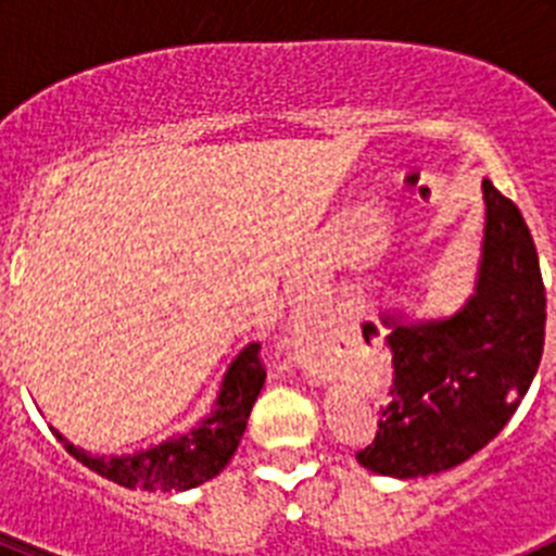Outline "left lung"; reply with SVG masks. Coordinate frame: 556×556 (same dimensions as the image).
I'll list each match as a JSON object with an SVG mask.
<instances>
[{"instance_id":"left-lung-1","label":"left lung","mask_w":556,"mask_h":556,"mask_svg":"<svg viewBox=\"0 0 556 556\" xmlns=\"http://www.w3.org/2000/svg\"><path fill=\"white\" fill-rule=\"evenodd\" d=\"M488 223L476 294L451 320L395 323L390 404L372 443L356 454L367 470L397 479L462 465L509 424L538 372L546 339V287L518 205L488 178Z\"/></svg>"}]
</instances>
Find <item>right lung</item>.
I'll return each mask as SVG.
<instances>
[{
	"mask_svg": "<svg viewBox=\"0 0 556 556\" xmlns=\"http://www.w3.org/2000/svg\"><path fill=\"white\" fill-rule=\"evenodd\" d=\"M264 378H267V367L262 362V345L253 342L236 356L223 381L214 412L205 417L198 429L132 456H111V459H105V456H94L83 448H75L58 431L55 437L77 462H83L94 473L116 481L122 488L152 490V493L155 490L169 493V490L198 488L203 481L214 479L230 462L236 445H239L244 429H248L250 409H253L255 397L262 392Z\"/></svg>",
	"mask_w": 556,
	"mask_h": 556,
	"instance_id": "1",
	"label": "right lung"
}]
</instances>
